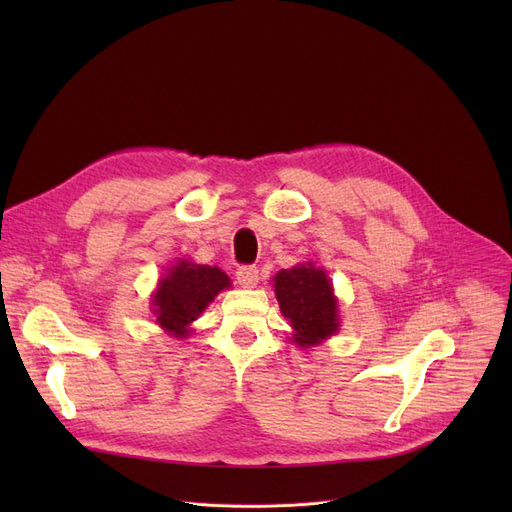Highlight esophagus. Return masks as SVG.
<instances>
[{"mask_svg": "<svg viewBox=\"0 0 512 512\" xmlns=\"http://www.w3.org/2000/svg\"><path fill=\"white\" fill-rule=\"evenodd\" d=\"M236 280L242 288H253L259 280V270L255 265H240L236 270Z\"/></svg>", "mask_w": 512, "mask_h": 512, "instance_id": "34e87169", "label": "esophagus"}]
</instances>
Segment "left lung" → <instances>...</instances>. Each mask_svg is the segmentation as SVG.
Listing matches in <instances>:
<instances>
[{
	"mask_svg": "<svg viewBox=\"0 0 512 512\" xmlns=\"http://www.w3.org/2000/svg\"><path fill=\"white\" fill-rule=\"evenodd\" d=\"M274 286L280 311L290 321L299 346H313L338 330V307L324 270L311 263L282 270Z\"/></svg>",
	"mask_w": 512,
	"mask_h": 512,
	"instance_id": "left-lung-1",
	"label": "left lung"
}]
</instances>
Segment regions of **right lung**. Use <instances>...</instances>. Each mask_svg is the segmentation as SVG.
I'll return each instance as SVG.
<instances>
[{
    "label": "right lung",
    "mask_w": 512,
    "mask_h": 512,
    "mask_svg": "<svg viewBox=\"0 0 512 512\" xmlns=\"http://www.w3.org/2000/svg\"><path fill=\"white\" fill-rule=\"evenodd\" d=\"M230 286V278L209 265L182 261L174 265L168 278L159 282L153 297L157 324L176 338L188 334V324L213 301L215 294Z\"/></svg>",
    "instance_id": "obj_1"
}]
</instances>
